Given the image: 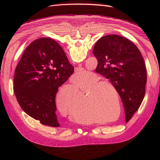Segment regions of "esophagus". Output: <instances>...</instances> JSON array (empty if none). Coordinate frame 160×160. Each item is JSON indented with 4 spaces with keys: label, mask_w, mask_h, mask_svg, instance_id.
Wrapping results in <instances>:
<instances>
[{
    "label": "esophagus",
    "mask_w": 160,
    "mask_h": 160,
    "mask_svg": "<svg viewBox=\"0 0 160 160\" xmlns=\"http://www.w3.org/2000/svg\"><path fill=\"white\" fill-rule=\"evenodd\" d=\"M81 64H79V67H81ZM78 71H79V69H76V73H77V72H78Z\"/></svg>",
    "instance_id": "34e87169"
}]
</instances>
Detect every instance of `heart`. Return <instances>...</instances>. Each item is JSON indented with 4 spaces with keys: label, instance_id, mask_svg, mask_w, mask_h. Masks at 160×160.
Here are the masks:
<instances>
[{
    "label": "heart",
    "instance_id": "heart-1",
    "mask_svg": "<svg viewBox=\"0 0 160 160\" xmlns=\"http://www.w3.org/2000/svg\"><path fill=\"white\" fill-rule=\"evenodd\" d=\"M84 70H79L75 74L76 77H80ZM101 77L91 71H85L84 73L79 79H73L72 85L77 89L85 91L79 101L81 103L88 106L90 113L98 117L105 118L98 122L107 123L113 120L112 116L116 113V98L113 95V91L116 92L115 85L108 80H101ZM57 104L63 113H68L73 108L75 98L70 91L67 89L61 90L57 95ZM119 107L120 99H117ZM77 108H79L77 107ZM119 111L118 115H119ZM75 117L77 122L83 124H91L95 122V119L91 115L81 111H76Z\"/></svg>",
    "mask_w": 160,
    "mask_h": 160
}]
</instances>
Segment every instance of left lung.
<instances>
[{
  "mask_svg": "<svg viewBox=\"0 0 160 160\" xmlns=\"http://www.w3.org/2000/svg\"><path fill=\"white\" fill-rule=\"evenodd\" d=\"M93 53L98 61L95 72L115 85L129 122L146 93L147 72L142 53L132 41L118 35L101 37Z\"/></svg>",
  "mask_w": 160,
  "mask_h": 160,
  "instance_id": "8db88e82",
  "label": "left lung"
}]
</instances>
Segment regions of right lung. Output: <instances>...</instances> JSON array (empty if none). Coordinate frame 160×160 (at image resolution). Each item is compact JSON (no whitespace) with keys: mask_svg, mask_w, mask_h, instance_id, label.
<instances>
[{"mask_svg":"<svg viewBox=\"0 0 160 160\" xmlns=\"http://www.w3.org/2000/svg\"><path fill=\"white\" fill-rule=\"evenodd\" d=\"M62 47L49 38L32 41L24 52L14 76V92L22 110L42 125L58 128L55 97L73 73Z\"/></svg>","mask_w":160,"mask_h":160,"instance_id":"1","label":"right lung"}]
</instances>
